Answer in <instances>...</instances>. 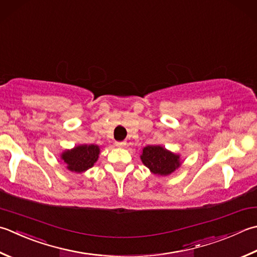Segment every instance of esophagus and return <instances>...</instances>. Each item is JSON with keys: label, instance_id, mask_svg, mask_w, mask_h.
Listing matches in <instances>:
<instances>
[{"label": "esophagus", "instance_id": "obj_1", "mask_svg": "<svg viewBox=\"0 0 257 257\" xmlns=\"http://www.w3.org/2000/svg\"><path fill=\"white\" fill-rule=\"evenodd\" d=\"M125 145H127L125 142H115V146H117V147H124Z\"/></svg>", "mask_w": 257, "mask_h": 257}]
</instances>
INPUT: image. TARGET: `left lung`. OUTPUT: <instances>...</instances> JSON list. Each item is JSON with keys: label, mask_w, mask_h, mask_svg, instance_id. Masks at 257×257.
<instances>
[{"label": "left lung", "mask_w": 257, "mask_h": 257, "mask_svg": "<svg viewBox=\"0 0 257 257\" xmlns=\"http://www.w3.org/2000/svg\"><path fill=\"white\" fill-rule=\"evenodd\" d=\"M140 158L146 167L152 170V173L160 176L172 174L180 166L179 156L168 152L162 146H147L143 149Z\"/></svg>", "instance_id": "obj_1"}]
</instances>
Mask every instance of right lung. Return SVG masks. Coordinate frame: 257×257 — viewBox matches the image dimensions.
Segmentation results:
<instances>
[{
    "label": "right lung",
    "mask_w": 257,
    "mask_h": 257,
    "mask_svg": "<svg viewBox=\"0 0 257 257\" xmlns=\"http://www.w3.org/2000/svg\"><path fill=\"white\" fill-rule=\"evenodd\" d=\"M99 147L95 145L78 146L71 150H67L61 158L67 164L68 169L75 173H82L91 168L99 157Z\"/></svg>",
    "instance_id": "1"
}]
</instances>
